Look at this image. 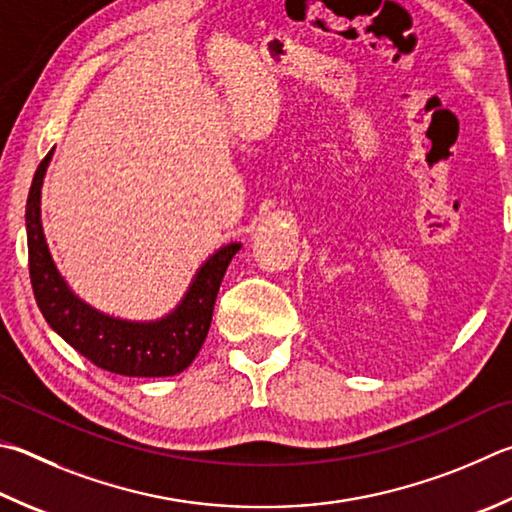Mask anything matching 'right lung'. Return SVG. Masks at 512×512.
Returning <instances> with one entry per match:
<instances>
[{"instance_id":"1","label":"right lung","mask_w":512,"mask_h":512,"mask_svg":"<svg viewBox=\"0 0 512 512\" xmlns=\"http://www.w3.org/2000/svg\"><path fill=\"white\" fill-rule=\"evenodd\" d=\"M53 150L37 165L26 201L29 271L37 306L58 336L80 356L111 374L129 378L176 376L192 365L208 336L212 309L239 241L215 250L170 313L156 320H125L102 313L73 293L55 266L42 228V183Z\"/></svg>"}]
</instances>
